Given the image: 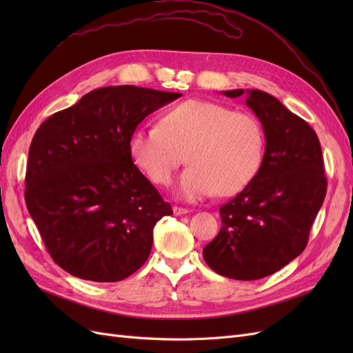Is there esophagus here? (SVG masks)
<instances>
[{"label": "esophagus", "instance_id": "obj_1", "mask_svg": "<svg viewBox=\"0 0 353 353\" xmlns=\"http://www.w3.org/2000/svg\"><path fill=\"white\" fill-rule=\"evenodd\" d=\"M172 210H174V215H176V216H179V215H185V213L188 212L185 208H179V206H174V208H172Z\"/></svg>", "mask_w": 353, "mask_h": 353}]
</instances>
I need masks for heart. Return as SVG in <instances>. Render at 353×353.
<instances>
[{"instance_id": "b5f03b06", "label": "heart", "mask_w": 353, "mask_h": 353, "mask_svg": "<svg viewBox=\"0 0 353 353\" xmlns=\"http://www.w3.org/2000/svg\"><path fill=\"white\" fill-rule=\"evenodd\" d=\"M191 165L178 196L200 200L231 196L258 175L265 156V132L254 116L228 105L190 100L166 112L160 126L137 130L131 138L135 165L156 184H168L184 162Z\"/></svg>"}]
</instances>
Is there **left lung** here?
I'll list each match as a JSON object with an SVG mask.
<instances>
[{
  "mask_svg": "<svg viewBox=\"0 0 353 353\" xmlns=\"http://www.w3.org/2000/svg\"><path fill=\"white\" fill-rule=\"evenodd\" d=\"M221 92L230 99L245 94L266 144L258 175L219 208L222 227L203 258L227 279L259 280L306 248L327 191L321 144L312 128L274 95L261 90Z\"/></svg>",
  "mask_w": 353,
  "mask_h": 353,
  "instance_id": "8db88e82",
  "label": "left lung"
}]
</instances>
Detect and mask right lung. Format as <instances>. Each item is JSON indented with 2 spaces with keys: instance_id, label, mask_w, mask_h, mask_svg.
Instances as JSON below:
<instances>
[{
  "instance_id": "add662e5",
  "label": "right lung",
  "mask_w": 353,
  "mask_h": 353,
  "mask_svg": "<svg viewBox=\"0 0 353 353\" xmlns=\"http://www.w3.org/2000/svg\"><path fill=\"white\" fill-rule=\"evenodd\" d=\"M181 95L103 87L38 128L25 200L52 261L70 275L114 283L147 261L153 228L172 208L134 165L131 138L145 116Z\"/></svg>"
}]
</instances>
